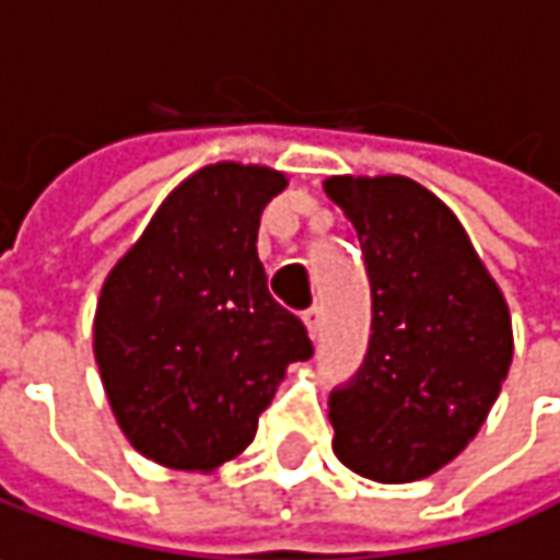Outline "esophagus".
<instances>
[{
  "label": "esophagus",
  "instance_id": "obj_1",
  "mask_svg": "<svg viewBox=\"0 0 560 560\" xmlns=\"http://www.w3.org/2000/svg\"><path fill=\"white\" fill-rule=\"evenodd\" d=\"M304 326L310 331V338H319V331H323V310L319 306H310L304 313Z\"/></svg>",
  "mask_w": 560,
  "mask_h": 560
}]
</instances>
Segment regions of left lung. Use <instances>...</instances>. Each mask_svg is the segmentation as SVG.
<instances>
[{
	"label": "left lung",
	"mask_w": 560,
	"mask_h": 560,
	"mask_svg": "<svg viewBox=\"0 0 560 560\" xmlns=\"http://www.w3.org/2000/svg\"><path fill=\"white\" fill-rule=\"evenodd\" d=\"M360 237L373 335L328 398L331 448L353 474L413 482L474 442L514 357L504 294L457 215L401 175L326 178Z\"/></svg>",
	"instance_id": "left-lung-1"
}]
</instances>
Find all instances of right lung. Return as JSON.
Here are the masks:
<instances>
[{
  "label": "right lung",
  "instance_id": "obj_1",
  "mask_svg": "<svg viewBox=\"0 0 560 560\" xmlns=\"http://www.w3.org/2000/svg\"><path fill=\"white\" fill-rule=\"evenodd\" d=\"M288 178L215 162L184 178L103 281L93 357L112 413L143 457L212 474L254 442L284 370L313 357L256 254Z\"/></svg>",
  "mask_w": 560,
  "mask_h": 560
}]
</instances>
